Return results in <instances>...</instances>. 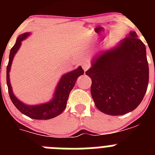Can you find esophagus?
<instances>
[{"instance_id":"1","label":"esophagus","mask_w":155,"mask_h":155,"mask_svg":"<svg viewBox=\"0 0 155 155\" xmlns=\"http://www.w3.org/2000/svg\"><path fill=\"white\" fill-rule=\"evenodd\" d=\"M90 65L88 64H87V63H84V64H82V68H83V70H84V71H87L88 68H89Z\"/></svg>"}]
</instances>
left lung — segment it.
I'll return each mask as SVG.
<instances>
[{
  "label": "left lung",
  "instance_id": "1",
  "mask_svg": "<svg viewBox=\"0 0 155 155\" xmlns=\"http://www.w3.org/2000/svg\"><path fill=\"white\" fill-rule=\"evenodd\" d=\"M85 74L91 79L97 109L110 116L130 113L141 102L147 88L146 46L130 31L113 48L97 53Z\"/></svg>",
  "mask_w": 155,
  "mask_h": 155
}]
</instances>
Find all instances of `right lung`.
Listing matches in <instances>:
<instances>
[{"mask_svg":"<svg viewBox=\"0 0 155 155\" xmlns=\"http://www.w3.org/2000/svg\"><path fill=\"white\" fill-rule=\"evenodd\" d=\"M30 34H31L30 32H25V33L21 34L17 38L15 44L11 49L9 61L7 67V84L8 87V93L15 106L22 114L34 120H50L61 115L63 113V111L65 109L70 92L74 87L75 82L78 78L81 75L84 74V71L80 66L77 69L62 75L57 83L55 91L53 94V98L48 102L32 105L23 103L13 93L12 85H11L9 72L11 71V67H12L14 57L21 46V42L26 39L27 37L29 36Z\"/></svg>","mask_w":155,"mask_h":155,"instance_id":"add662e5","label":"right lung"}]
</instances>
